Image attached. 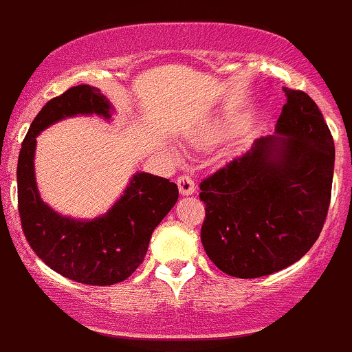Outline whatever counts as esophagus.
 I'll list each match as a JSON object with an SVG mask.
<instances>
[{"label":"esophagus","mask_w":352,"mask_h":352,"mask_svg":"<svg viewBox=\"0 0 352 352\" xmlns=\"http://www.w3.org/2000/svg\"><path fill=\"white\" fill-rule=\"evenodd\" d=\"M177 186H179V192L182 195H190V194H194V190H195L194 180H192V177L187 175V173H184V175L179 177V180H177Z\"/></svg>","instance_id":"34e87169"}]
</instances>
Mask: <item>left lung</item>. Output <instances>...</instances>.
I'll return each instance as SVG.
<instances>
[{"label": "left lung", "instance_id": "8db88e82", "mask_svg": "<svg viewBox=\"0 0 352 352\" xmlns=\"http://www.w3.org/2000/svg\"><path fill=\"white\" fill-rule=\"evenodd\" d=\"M276 135L254 140L201 182V239L221 272L272 275L298 261L322 231L331 204L334 140L314 99L283 87Z\"/></svg>", "mask_w": 352, "mask_h": 352}]
</instances>
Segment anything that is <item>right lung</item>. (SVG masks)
Returning <instances> with one entry per match:
<instances>
[{
    "mask_svg": "<svg viewBox=\"0 0 352 352\" xmlns=\"http://www.w3.org/2000/svg\"><path fill=\"white\" fill-rule=\"evenodd\" d=\"M109 101L98 87L74 86L50 99L21 143L18 157V212L25 238L54 272L86 285L120 283L145 260L151 232L179 199L177 184L140 172L104 216L77 221L60 216L40 199L33 170L36 135L77 114L111 118Z\"/></svg>",
    "mask_w": 352,
    "mask_h": 352,
    "instance_id": "1",
    "label": "right lung"
}]
</instances>
